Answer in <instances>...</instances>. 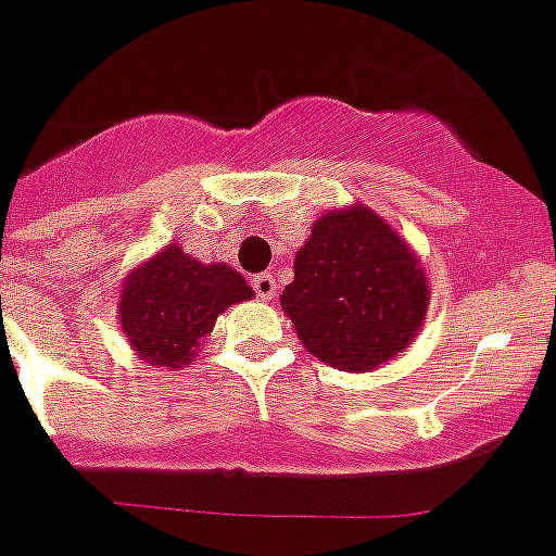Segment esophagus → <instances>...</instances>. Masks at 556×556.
Listing matches in <instances>:
<instances>
[{
  "label": "esophagus",
  "mask_w": 556,
  "mask_h": 556,
  "mask_svg": "<svg viewBox=\"0 0 556 556\" xmlns=\"http://www.w3.org/2000/svg\"><path fill=\"white\" fill-rule=\"evenodd\" d=\"M251 283H253V292H256L258 300H269L275 292H278V281H275V278L269 273L253 275Z\"/></svg>",
  "instance_id": "34e87169"
}]
</instances>
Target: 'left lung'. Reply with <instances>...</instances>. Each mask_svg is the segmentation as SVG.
<instances>
[{
	"label": "left lung",
	"mask_w": 556,
	"mask_h": 556,
	"mask_svg": "<svg viewBox=\"0 0 556 556\" xmlns=\"http://www.w3.org/2000/svg\"><path fill=\"white\" fill-rule=\"evenodd\" d=\"M281 305L314 357L371 371L417 336L428 283L404 237L368 207H349L316 220Z\"/></svg>",
	"instance_id": "8db88e82"
}]
</instances>
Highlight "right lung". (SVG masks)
<instances>
[{
    "instance_id": "obj_1",
    "label": "right lung",
    "mask_w": 556,
    "mask_h": 556,
    "mask_svg": "<svg viewBox=\"0 0 556 556\" xmlns=\"http://www.w3.org/2000/svg\"><path fill=\"white\" fill-rule=\"evenodd\" d=\"M251 298L253 289L237 269L195 262L177 242H168L166 251L128 278L119 316L130 346L147 363L182 368L193 361V349L215 319L229 305Z\"/></svg>"
}]
</instances>
